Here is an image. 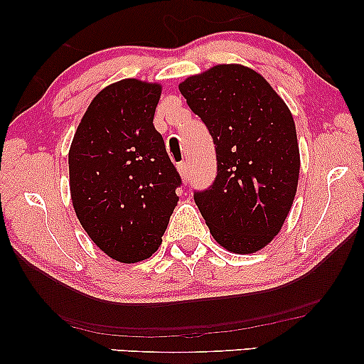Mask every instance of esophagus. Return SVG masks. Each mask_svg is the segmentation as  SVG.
<instances>
[{
	"mask_svg": "<svg viewBox=\"0 0 364 364\" xmlns=\"http://www.w3.org/2000/svg\"><path fill=\"white\" fill-rule=\"evenodd\" d=\"M177 168H178V173H181L183 181H188V162H181L177 164Z\"/></svg>",
	"mask_w": 364,
	"mask_h": 364,
	"instance_id": "34e87169",
	"label": "esophagus"
}]
</instances>
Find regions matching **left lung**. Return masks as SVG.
I'll list each match as a JSON object with an SVG mask.
<instances>
[{"label": "left lung", "instance_id": "1", "mask_svg": "<svg viewBox=\"0 0 364 364\" xmlns=\"http://www.w3.org/2000/svg\"><path fill=\"white\" fill-rule=\"evenodd\" d=\"M178 89L217 154L215 181L193 200L223 248L255 253L282 230L296 193L300 151L290 109L242 64H218Z\"/></svg>", "mask_w": 364, "mask_h": 364}]
</instances>
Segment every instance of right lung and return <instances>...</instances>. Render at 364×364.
I'll return each mask as SVG.
<instances>
[{
	"mask_svg": "<svg viewBox=\"0 0 364 364\" xmlns=\"http://www.w3.org/2000/svg\"><path fill=\"white\" fill-rule=\"evenodd\" d=\"M161 84L122 79L104 87L69 149V188L84 230L114 260H146L161 247L181 176L154 127Z\"/></svg>",
	"mask_w": 364,
	"mask_h": 364,
	"instance_id": "obj_1",
	"label": "right lung"
}]
</instances>
